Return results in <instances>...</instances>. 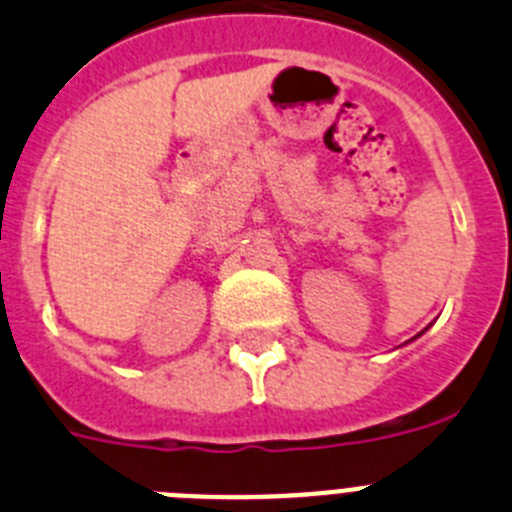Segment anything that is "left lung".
<instances>
[{
  "mask_svg": "<svg viewBox=\"0 0 512 512\" xmlns=\"http://www.w3.org/2000/svg\"><path fill=\"white\" fill-rule=\"evenodd\" d=\"M425 330H428V328H425ZM425 330H420V333H418V336H423V333H425ZM418 336H415V338H418Z\"/></svg>",
  "mask_w": 512,
  "mask_h": 512,
  "instance_id": "obj_1",
  "label": "left lung"
}]
</instances>
